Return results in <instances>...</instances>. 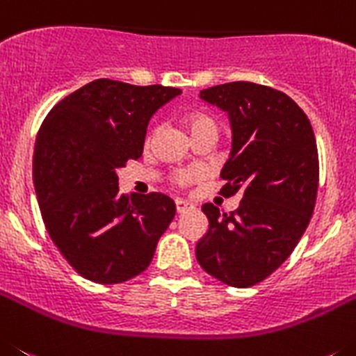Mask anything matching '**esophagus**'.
I'll return each instance as SVG.
<instances>
[{"mask_svg": "<svg viewBox=\"0 0 356 356\" xmlns=\"http://www.w3.org/2000/svg\"><path fill=\"white\" fill-rule=\"evenodd\" d=\"M175 207H177V213H188V211L195 209V204H191V202L188 200H181V198H177L175 200Z\"/></svg>", "mask_w": 356, "mask_h": 356, "instance_id": "34e87169", "label": "esophagus"}]
</instances>
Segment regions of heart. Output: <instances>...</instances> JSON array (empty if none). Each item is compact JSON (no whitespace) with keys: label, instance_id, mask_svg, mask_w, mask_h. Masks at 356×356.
Returning <instances> with one entry per match:
<instances>
[{"label":"heart","instance_id":"b5f03b06","mask_svg":"<svg viewBox=\"0 0 356 356\" xmlns=\"http://www.w3.org/2000/svg\"><path fill=\"white\" fill-rule=\"evenodd\" d=\"M186 124H188V129H190L191 134L197 133V131L200 129H206V127H218L216 120H214L213 117H209V115H202V113L190 115V117L186 118ZM197 177H198L197 170H179L174 174L175 184H181V186L191 184Z\"/></svg>","mask_w":356,"mask_h":356}]
</instances>
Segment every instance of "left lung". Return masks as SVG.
<instances>
[{
    "instance_id": "obj_1",
    "label": "left lung",
    "mask_w": 356,
    "mask_h": 356,
    "mask_svg": "<svg viewBox=\"0 0 356 356\" xmlns=\"http://www.w3.org/2000/svg\"><path fill=\"white\" fill-rule=\"evenodd\" d=\"M200 99L229 113L232 150L220 193H241V202L232 213L202 206L209 229L195 254L227 286H255L293 254L309 225L319 182L316 136L302 108L270 86L225 83L200 90Z\"/></svg>"
}]
</instances>
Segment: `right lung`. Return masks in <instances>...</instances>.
Wrapping results in <instances>:
<instances>
[{
  "instance_id": "right-lung-1",
  "label": "right lung",
  "mask_w": 356,
  "mask_h": 356,
  "mask_svg": "<svg viewBox=\"0 0 356 356\" xmlns=\"http://www.w3.org/2000/svg\"><path fill=\"white\" fill-rule=\"evenodd\" d=\"M181 94L95 79L56 104L38 129L33 184L51 239L86 280L120 284L149 268L175 216L163 193H118V168L143 152L150 117Z\"/></svg>"
}]
</instances>
